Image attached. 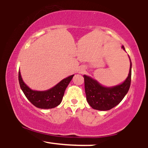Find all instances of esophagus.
<instances>
[{
  "label": "esophagus",
  "instance_id": "obj_1",
  "mask_svg": "<svg viewBox=\"0 0 148 148\" xmlns=\"http://www.w3.org/2000/svg\"><path fill=\"white\" fill-rule=\"evenodd\" d=\"M84 71V68H79V73H83Z\"/></svg>",
  "mask_w": 148,
  "mask_h": 148
}]
</instances>
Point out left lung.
<instances>
[{
	"instance_id": "left-lung-1",
	"label": "left lung",
	"mask_w": 148,
	"mask_h": 148,
	"mask_svg": "<svg viewBox=\"0 0 148 148\" xmlns=\"http://www.w3.org/2000/svg\"><path fill=\"white\" fill-rule=\"evenodd\" d=\"M122 47L125 50L123 45ZM131 66L132 63L130 61L129 73L127 78L122 84L114 87H105L97 80L84 75L85 92L88 104L93 109L100 111L109 110L118 105L125 97L130 88Z\"/></svg>"
}]
</instances>
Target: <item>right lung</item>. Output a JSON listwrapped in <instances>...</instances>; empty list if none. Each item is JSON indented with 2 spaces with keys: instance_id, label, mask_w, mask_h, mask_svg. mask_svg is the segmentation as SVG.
<instances>
[{
  "instance_id": "right-lung-1",
  "label": "right lung",
  "mask_w": 148,
  "mask_h": 148,
  "mask_svg": "<svg viewBox=\"0 0 148 148\" xmlns=\"http://www.w3.org/2000/svg\"><path fill=\"white\" fill-rule=\"evenodd\" d=\"M74 75L64 79L54 87L45 91L32 90L23 82L19 71L18 79L21 89L28 101L34 106L40 109H51L60 104L64 91L71 81Z\"/></svg>"
}]
</instances>
